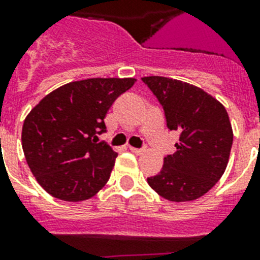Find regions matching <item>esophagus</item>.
<instances>
[{"label": "esophagus", "instance_id": "obj_1", "mask_svg": "<svg viewBox=\"0 0 260 260\" xmlns=\"http://www.w3.org/2000/svg\"><path fill=\"white\" fill-rule=\"evenodd\" d=\"M129 149L134 152V153H136V155H143L145 152V148H135V147H129Z\"/></svg>", "mask_w": 260, "mask_h": 260}]
</instances>
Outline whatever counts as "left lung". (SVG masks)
Here are the masks:
<instances>
[{
    "label": "left lung",
    "mask_w": 260,
    "mask_h": 260,
    "mask_svg": "<svg viewBox=\"0 0 260 260\" xmlns=\"http://www.w3.org/2000/svg\"><path fill=\"white\" fill-rule=\"evenodd\" d=\"M166 112L167 126L179 131L176 152L147 179L149 187L170 202H192L223 176L233 147V126L224 105L196 85L161 76L143 77Z\"/></svg>",
    "instance_id": "left-lung-1"
}]
</instances>
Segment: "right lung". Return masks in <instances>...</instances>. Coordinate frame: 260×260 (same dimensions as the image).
I'll return each instance as SVG.
<instances>
[{
  "label": "right lung",
  "instance_id": "obj_1",
  "mask_svg": "<svg viewBox=\"0 0 260 260\" xmlns=\"http://www.w3.org/2000/svg\"><path fill=\"white\" fill-rule=\"evenodd\" d=\"M136 79L79 80L46 94L25 117L22 149L37 183L64 202L90 199L109 180L117 152L96 143L113 101Z\"/></svg>",
  "mask_w": 260,
  "mask_h": 260
}]
</instances>
